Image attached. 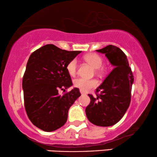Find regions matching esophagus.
Wrapping results in <instances>:
<instances>
[{
    "instance_id": "esophagus-1",
    "label": "esophagus",
    "mask_w": 157,
    "mask_h": 157,
    "mask_svg": "<svg viewBox=\"0 0 157 157\" xmlns=\"http://www.w3.org/2000/svg\"><path fill=\"white\" fill-rule=\"evenodd\" d=\"M81 95L85 94V93H84V92H83V91H81Z\"/></svg>"
}]
</instances>
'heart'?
Masks as SVG:
<instances>
[{"mask_svg": "<svg viewBox=\"0 0 157 157\" xmlns=\"http://www.w3.org/2000/svg\"><path fill=\"white\" fill-rule=\"evenodd\" d=\"M84 60L96 69L97 73H101L103 71V68H101V67L103 63V59L97 53L88 54L84 56ZM77 66H78V63H77L76 59H73L69 61L66 66V70L70 76H74L76 75L77 72ZM97 84H98V82L95 79L78 78L75 79L74 81V86L79 89V90L83 92L89 91L91 89L96 87Z\"/></svg>", "mask_w": 157, "mask_h": 157, "instance_id": "obj_1", "label": "heart"}]
</instances>
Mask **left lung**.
<instances>
[{
    "instance_id": "8db88e82",
    "label": "left lung",
    "mask_w": 157,
    "mask_h": 157,
    "mask_svg": "<svg viewBox=\"0 0 157 157\" xmlns=\"http://www.w3.org/2000/svg\"><path fill=\"white\" fill-rule=\"evenodd\" d=\"M97 51L105 54L114 68L96 89L97 98L89 94L91 101L86 114L91 123L107 127L121 121L127 111L134 78L127 57L119 48L109 44Z\"/></svg>"
}]
</instances>
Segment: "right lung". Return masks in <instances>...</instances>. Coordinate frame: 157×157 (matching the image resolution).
Returning a JSON list of instances; mask_svg holds the SVG:
<instances>
[{
    "label": "right lung",
    "instance_id": "obj_1",
    "mask_svg": "<svg viewBox=\"0 0 157 157\" xmlns=\"http://www.w3.org/2000/svg\"><path fill=\"white\" fill-rule=\"evenodd\" d=\"M81 51H67L54 44H46L32 52L22 81L25 109L36 127L51 132L62 127L68 119V109L81 96L74 88L63 96L73 85L66 70L69 61Z\"/></svg>",
    "mask_w": 157,
    "mask_h": 157
}]
</instances>
